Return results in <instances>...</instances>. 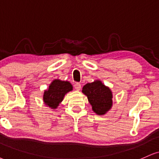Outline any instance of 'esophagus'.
Segmentation results:
<instances>
[{
    "instance_id": "34e87169",
    "label": "esophagus",
    "mask_w": 159,
    "mask_h": 159,
    "mask_svg": "<svg viewBox=\"0 0 159 159\" xmlns=\"http://www.w3.org/2000/svg\"><path fill=\"white\" fill-rule=\"evenodd\" d=\"M74 89H75L76 91H80L81 89V84L79 83H76L74 84Z\"/></svg>"
}]
</instances>
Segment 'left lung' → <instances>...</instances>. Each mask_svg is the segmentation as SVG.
<instances>
[{"mask_svg":"<svg viewBox=\"0 0 159 159\" xmlns=\"http://www.w3.org/2000/svg\"><path fill=\"white\" fill-rule=\"evenodd\" d=\"M82 91L87 96L92 110L97 115L105 114L112 107V92L100 80L87 83L83 86Z\"/></svg>","mask_w":159,"mask_h":159,"instance_id":"8db88e82","label":"left lung"}]
</instances>
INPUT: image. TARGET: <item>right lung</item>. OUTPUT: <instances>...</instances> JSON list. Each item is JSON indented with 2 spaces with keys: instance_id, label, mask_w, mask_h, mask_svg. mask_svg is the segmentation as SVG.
<instances>
[{
  "instance_id": "add662e5",
  "label": "right lung",
  "mask_w": 159,
  "mask_h": 159,
  "mask_svg": "<svg viewBox=\"0 0 159 159\" xmlns=\"http://www.w3.org/2000/svg\"><path fill=\"white\" fill-rule=\"evenodd\" d=\"M73 90V86L68 81L54 80L43 93V102L52 109H56L63 100L65 95Z\"/></svg>"
}]
</instances>
